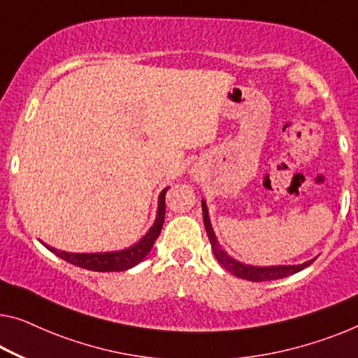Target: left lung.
Segmentation results:
<instances>
[{
	"mask_svg": "<svg viewBox=\"0 0 358 358\" xmlns=\"http://www.w3.org/2000/svg\"><path fill=\"white\" fill-rule=\"evenodd\" d=\"M202 215H204V225H206V231L207 236H209V241L212 244V250L213 255H215L218 262L222 264L223 268H227L230 273L234 276L243 280H249V281H271V280H280V278H286V276L294 275L297 271H301L306 268V266L310 265L313 260H308L306 264L301 265H280V266H252V265H246L238 262L233 257H230L225 250H223L220 246H218L215 234H213L210 220H209V212H207V206L206 202L202 201Z\"/></svg>",
	"mask_w": 358,
	"mask_h": 358,
	"instance_id": "obj_1",
	"label": "left lung"
}]
</instances>
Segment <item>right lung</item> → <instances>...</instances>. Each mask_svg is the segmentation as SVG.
I'll list each match as a JSON object with an SVG mask.
<instances>
[{
    "label": "right lung",
    "instance_id": "add662e5",
    "mask_svg": "<svg viewBox=\"0 0 358 358\" xmlns=\"http://www.w3.org/2000/svg\"><path fill=\"white\" fill-rule=\"evenodd\" d=\"M169 188H164L161 196H159V209L156 222L151 230L146 233V236L141 239L140 243L135 246L128 248L120 252H103V254H71L64 252V250H57L55 248L45 246L55 252L57 257L67 260L69 264H73L82 268L92 270V271H124L140 264L143 259L149 254V250L152 249V244L156 241L159 234H161L162 225H164V217H165V193Z\"/></svg>",
    "mask_w": 358,
    "mask_h": 358
}]
</instances>
